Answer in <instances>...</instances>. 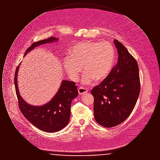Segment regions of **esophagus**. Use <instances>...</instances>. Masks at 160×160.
<instances>
[{"instance_id":"obj_1","label":"esophagus","mask_w":160,"mask_h":160,"mask_svg":"<svg viewBox=\"0 0 160 160\" xmlns=\"http://www.w3.org/2000/svg\"><path fill=\"white\" fill-rule=\"evenodd\" d=\"M78 93L79 95H83L84 93H86L88 92V90L86 88H84L83 87H80L78 88Z\"/></svg>"}]
</instances>
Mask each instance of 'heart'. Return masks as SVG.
I'll return each instance as SVG.
<instances>
[{"label":"heart","instance_id":"heart-1","mask_svg":"<svg viewBox=\"0 0 160 160\" xmlns=\"http://www.w3.org/2000/svg\"><path fill=\"white\" fill-rule=\"evenodd\" d=\"M115 52L113 45L108 41H86L72 47L69 56L63 59V66L69 76L76 82L83 69L82 83H92L104 80L114 65Z\"/></svg>","mask_w":160,"mask_h":160}]
</instances>
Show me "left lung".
Wrapping results in <instances>:
<instances>
[{"instance_id":"8db88e82","label":"left lung","mask_w":160,"mask_h":160,"mask_svg":"<svg viewBox=\"0 0 160 160\" xmlns=\"http://www.w3.org/2000/svg\"><path fill=\"white\" fill-rule=\"evenodd\" d=\"M117 64L106 78L91 91L96 122L111 128L123 122L132 112L140 91L137 61L122 44L114 39Z\"/></svg>"}]
</instances>
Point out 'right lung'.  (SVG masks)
<instances>
[{"mask_svg":"<svg viewBox=\"0 0 160 160\" xmlns=\"http://www.w3.org/2000/svg\"><path fill=\"white\" fill-rule=\"evenodd\" d=\"M58 40V38L50 37L35 42L26 50L24 56L37 46ZM18 68L19 65L15 71L14 84L18 106L23 116L35 127L46 132H54L65 128L69 122L71 102L78 95L76 83L63 80L59 91L48 102L41 106H31L19 93L17 84Z\"/></svg>","mask_w":160,"mask_h":160,"instance_id":"1","label":"right lung"}]
</instances>
